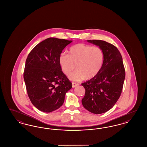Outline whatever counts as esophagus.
I'll return each mask as SVG.
<instances>
[{"label":"esophagus","instance_id":"obj_1","mask_svg":"<svg viewBox=\"0 0 147 147\" xmlns=\"http://www.w3.org/2000/svg\"><path fill=\"white\" fill-rule=\"evenodd\" d=\"M78 85H79V84H78V83H76L72 82V86H73V88H75V87H76V86H77Z\"/></svg>","mask_w":147,"mask_h":147}]
</instances>
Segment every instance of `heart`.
<instances>
[{
	"label": "heart",
	"mask_w": 147,
	"mask_h": 147,
	"mask_svg": "<svg viewBox=\"0 0 147 147\" xmlns=\"http://www.w3.org/2000/svg\"><path fill=\"white\" fill-rule=\"evenodd\" d=\"M69 55L62 53L59 57V64L66 76L71 73L69 78L72 80L80 81L87 77H96L101 71L104 61V53L100 47L78 43L70 47Z\"/></svg>",
	"instance_id": "obj_1"
}]
</instances>
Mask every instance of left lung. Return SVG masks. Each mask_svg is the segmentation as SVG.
Here are the masks:
<instances>
[{
  "mask_svg": "<svg viewBox=\"0 0 147 147\" xmlns=\"http://www.w3.org/2000/svg\"><path fill=\"white\" fill-rule=\"evenodd\" d=\"M88 42L102 49L104 61L98 75L82 84L85 89L82 102L84 108L89 112L101 114L110 110L120 97L125 69L122 57L116 46L99 40H89Z\"/></svg>",
  "mask_w": 147,
  "mask_h": 147,
  "instance_id": "left-lung-1",
  "label": "left lung"
}]
</instances>
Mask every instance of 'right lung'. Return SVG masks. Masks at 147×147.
<instances>
[{"instance_id":"add662e5","label":"right lung","mask_w":147,"mask_h":147,"mask_svg":"<svg viewBox=\"0 0 147 147\" xmlns=\"http://www.w3.org/2000/svg\"><path fill=\"white\" fill-rule=\"evenodd\" d=\"M72 42L50 37L37 45L29 53L24 79L32 104L44 112L55 111L63 105L72 84L62 71L59 57Z\"/></svg>"}]
</instances>
